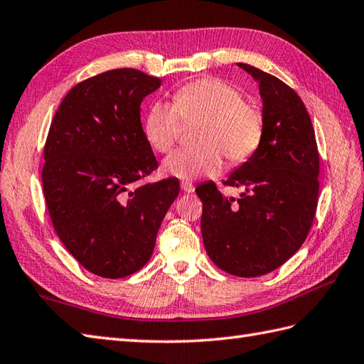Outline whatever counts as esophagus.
I'll return each instance as SVG.
<instances>
[{
  "label": "esophagus",
  "mask_w": 364,
  "mask_h": 364,
  "mask_svg": "<svg viewBox=\"0 0 364 364\" xmlns=\"http://www.w3.org/2000/svg\"><path fill=\"white\" fill-rule=\"evenodd\" d=\"M181 189L186 192V194H192L194 192V184H192L191 181H181Z\"/></svg>",
  "instance_id": "34e87169"
}]
</instances>
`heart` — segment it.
Segmentation results:
<instances>
[{"mask_svg":"<svg viewBox=\"0 0 364 364\" xmlns=\"http://www.w3.org/2000/svg\"><path fill=\"white\" fill-rule=\"evenodd\" d=\"M202 117L196 129L197 145L183 146L166 158L162 168L178 180H197L219 173L222 156L230 166L250 159L264 136V117L242 92L214 76L184 82L173 105L153 102L144 119V134L154 151H168L180 137L183 120Z\"/></svg>","mask_w":364,"mask_h":364,"instance_id":"1","label":"heart"}]
</instances>
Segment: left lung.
Segmentation results:
<instances>
[{
  "instance_id": "obj_1",
  "label": "left lung",
  "mask_w": 364,
  "mask_h": 364,
  "mask_svg": "<svg viewBox=\"0 0 364 364\" xmlns=\"http://www.w3.org/2000/svg\"><path fill=\"white\" fill-rule=\"evenodd\" d=\"M259 82L264 136L250 159L225 186L213 181L196 189L202 200V236L208 257L236 277L272 272L296 253L310 233L319 196V151L306 107L277 76L237 64Z\"/></svg>"
}]
</instances>
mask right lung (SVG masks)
<instances>
[{"label": "right lung", "mask_w": 364, "mask_h": 364, "mask_svg": "<svg viewBox=\"0 0 364 364\" xmlns=\"http://www.w3.org/2000/svg\"><path fill=\"white\" fill-rule=\"evenodd\" d=\"M161 80L117 68L68 92L46 136L42 186L60 241L89 272L123 278L150 259L176 178L136 186L158 168L141 103Z\"/></svg>", "instance_id": "1"}]
</instances>
